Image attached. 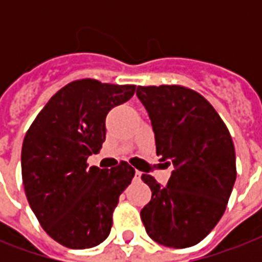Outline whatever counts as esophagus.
<instances>
[{
  "label": "esophagus",
  "instance_id": "esophagus-1",
  "mask_svg": "<svg viewBox=\"0 0 262 262\" xmlns=\"http://www.w3.org/2000/svg\"><path fill=\"white\" fill-rule=\"evenodd\" d=\"M141 179V171H136L135 172V181H140Z\"/></svg>",
  "mask_w": 262,
  "mask_h": 262
}]
</instances>
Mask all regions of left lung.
Wrapping results in <instances>:
<instances>
[{
    "instance_id": "obj_1",
    "label": "left lung",
    "mask_w": 262,
    "mask_h": 262,
    "mask_svg": "<svg viewBox=\"0 0 262 262\" xmlns=\"http://www.w3.org/2000/svg\"><path fill=\"white\" fill-rule=\"evenodd\" d=\"M137 96L151 118L156 154L175 167L164 187L152 175H141L152 190L141 220L158 244L190 248L227 208L236 178L231 135L211 103L191 88L139 85Z\"/></svg>"
}]
</instances>
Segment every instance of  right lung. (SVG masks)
I'll return each mask as SVG.
<instances>
[{
	"instance_id": "obj_1",
	"label": "right lung",
	"mask_w": 262,
	"mask_h": 262,
	"mask_svg": "<svg viewBox=\"0 0 262 262\" xmlns=\"http://www.w3.org/2000/svg\"><path fill=\"white\" fill-rule=\"evenodd\" d=\"M136 85L75 80L57 91L27 130L23 185L31 209L49 235L65 248L90 249L110 234L119 195L135 168L90 167L106 140L107 113L127 102Z\"/></svg>"
}]
</instances>
